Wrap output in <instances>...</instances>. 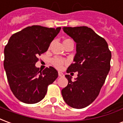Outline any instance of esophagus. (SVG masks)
<instances>
[{
  "instance_id": "34e87169",
  "label": "esophagus",
  "mask_w": 123,
  "mask_h": 123,
  "mask_svg": "<svg viewBox=\"0 0 123 123\" xmlns=\"http://www.w3.org/2000/svg\"><path fill=\"white\" fill-rule=\"evenodd\" d=\"M58 74H59V76H60V77H63V76H64V74H63V73H62V72H59V73H58Z\"/></svg>"
}]
</instances>
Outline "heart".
<instances>
[{
    "label": "heart",
    "instance_id": "obj_1",
    "mask_svg": "<svg viewBox=\"0 0 123 123\" xmlns=\"http://www.w3.org/2000/svg\"><path fill=\"white\" fill-rule=\"evenodd\" d=\"M70 40L69 39H67L64 41V42ZM51 64L53 65L54 67L56 68L57 69H61L63 67L64 64H67L68 61H67V59H63V58H61V57H58V56H55L53 59H51Z\"/></svg>",
    "mask_w": 123,
    "mask_h": 123
}]
</instances>
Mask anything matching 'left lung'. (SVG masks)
<instances>
[{"label": "left lung", "mask_w": 123, "mask_h": 123, "mask_svg": "<svg viewBox=\"0 0 123 123\" xmlns=\"http://www.w3.org/2000/svg\"><path fill=\"white\" fill-rule=\"evenodd\" d=\"M62 29L76 43L74 62L67 72H78V77L72 80L70 75H65L68 83L62 90V95L71 107L84 108L100 92L110 70L111 52L106 41L91 28L80 26Z\"/></svg>", "instance_id": "obj_1"}]
</instances>
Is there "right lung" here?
Here are the masks:
<instances>
[{
  "label": "right lung",
  "instance_id": "add662e5",
  "mask_svg": "<svg viewBox=\"0 0 123 123\" xmlns=\"http://www.w3.org/2000/svg\"><path fill=\"white\" fill-rule=\"evenodd\" d=\"M61 29L29 26L14 33L5 46L4 67L8 82L13 94L20 101L33 104L42 100L48 86L58 77L53 67L41 71L35 64Z\"/></svg>",
  "mask_w": 123,
  "mask_h": 123
}]
</instances>
